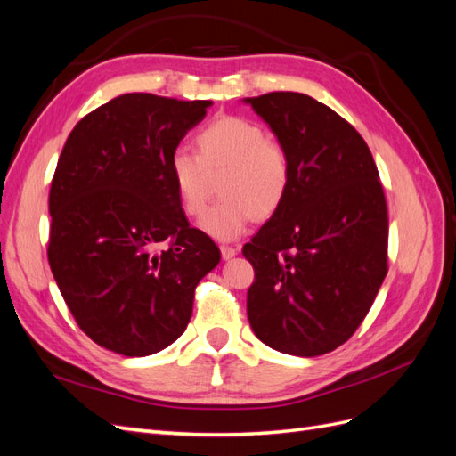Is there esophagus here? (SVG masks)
<instances>
[{
    "label": "esophagus",
    "mask_w": 456,
    "mask_h": 456,
    "mask_svg": "<svg viewBox=\"0 0 456 456\" xmlns=\"http://www.w3.org/2000/svg\"><path fill=\"white\" fill-rule=\"evenodd\" d=\"M220 253H223L224 260H230V258L238 255V249H233V247H228V245H223V247H220Z\"/></svg>",
    "instance_id": "1"
}]
</instances>
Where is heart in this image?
Here are the masks:
<instances>
[{"mask_svg":"<svg viewBox=\"0 0 456 456\" xmlns=\"http://www.w3.org/2000/svg\"><path fill=\"white\" fill-rule=\"evenodd\" d=\"M198 154L176 148L169 158V176L188 215H200L209 198L211 176L224 173L218 184L223 198L200 220L205 233L232 241L253 218L280 211L291 188V158L281 142L266 139L258 123L240 116L218 118L198 136Z\"/></svg>","mask_w":456,"mask_h":456,"instance_id":"1","label":"heart"}]
</instances>
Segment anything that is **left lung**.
Listing matches in <instances>:
<instances>
[{
    "label": "left lung",
    "mask_w": 456,
    "mask_h": 456,
    "mask_svg": "<svg viewBox=\"0 0 456 456\" xmlns=\"http://www.w3.org/2000/svg\"><path fill=\"white\" fill-rule=\"evenodd\" d=\"M291 158V188L243 256L255 268L247 317L266 346L333 352L362 325L388 272V209L370 150L315 99L275 91L243 99Z\"/></svg>",
    "instance_id": "obj_1"
}]
</instances>
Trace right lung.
Segmentation results:
<instances>
[{
    "label": "right lung",
    "instance_id": "add662e5",
    "mask_svg": "<svg viewBox=\"0 0 456 456\" xmlns=\"http://www.w3.org/2000/svg\"><path fill=\"white\" fill-rule=\"evenodd\" d=\"M211 101L127 93L68 136L49 191V265L79 329L127 357L167 348L220 251L190 228L169 158Z\"/></svg>",
    "mask_w": 456,
    "mask_h": 456
}]
</instances>
